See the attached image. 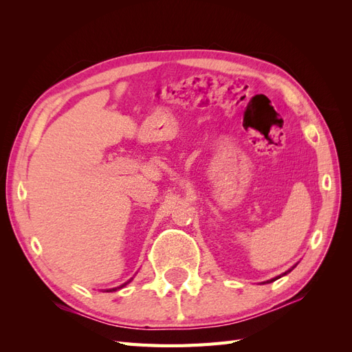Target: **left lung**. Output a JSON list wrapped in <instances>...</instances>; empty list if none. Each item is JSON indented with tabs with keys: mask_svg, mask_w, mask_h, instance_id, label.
Masks as SVG:
<instances>
[{
	"mask_svg": "<svg viewBox=\"0 0 352 352\" xmlns=\"http://www.w3.org/2000/svg\"><path fill=\"white\" fill-rule=\"evenodd\" d=\"M292 269H294V267H292ZM292 269H291V270H292ZM291 270H287V272H291ZM287 272H286V273H287ZM286 273H285V274H286ZM276 279H279V278H276ZM276 279H272L270 282H273V280H276Z\"/></svg>",
	"mask_w": 352,
	"mask_h": 352,
	"instance_id": "1",
	"label": "left lung"
}]
</instances>
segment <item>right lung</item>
Segmentation results:
<instances>
[{"mask_svg":"<svg viewBox=\"0 0 352 352\" xmlns=\"http://www.w3.org/2000/svg\"><path fill=\"white\" fill-rule=\"evenodd\" d=\"M122 286H123V285H122ZM110 291H116V289H110ZM107 292H109V291H107Z\"/></svg>","mask_w":352,"mask_h":352,"instance_id":"add662e5","label":"right lung"}]
</instances>
